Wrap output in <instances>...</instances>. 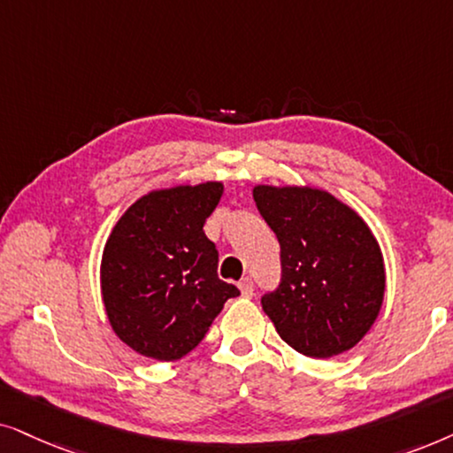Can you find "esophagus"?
I'll use <instances>...</instances> for the list:
<instances>
[{"mask_svg":"<svg viewBox=\"0 0 453 453\" xmlns=\"http://www.w3.org/2000/svg\"><path fill=\"white\" fill-rule=\"evenodd\" d=\"M238 288H240V292H242V296H246V298H250L252 294H255V283H252L250 277H242V280L238 281Z\"/></svg>","mask_w":453,"mask_h":453,"instance_id":"esophagus-1","label":"esophagus"}]
</instances>
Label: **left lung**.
<instances>
[{"label":"left lung","mask_w":453,"mask_h":453,"mask_svg":"<svg viewBox=\"0 0 453 453\" xmlns=\"http://www.w3.org/2000/svg\"><path fill=\"white\" fill-rule=\"evenodd\" d=\"M252 196L281 249L280 286L261 298L277 334L311 358L357 346L385 292L383 255L369 226L325 190L255 186Z\"/></svg>","instance_id":"1"}]
</instances>
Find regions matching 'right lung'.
I'll return each instance as SVG.
<instances>
[{
    "label": "right lung",
    "instance_id": "right-lung-1",
    "mask_svg": "<svg viewBox=\"0 0 453 453\" xmlns=\"http://www.w3.org/2000/svg\"><path fill=\"white\" fill-rule=\"evenodd\" d=\"M221 195V182L149 192L107 238L101 261L107 319L142 357H186L226 300L240 294L217 277L219 252L203 232Z\"/></svg>",
    "mask_w": 453,
    "mask_h": 453
}]
</instances>
